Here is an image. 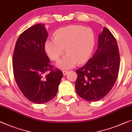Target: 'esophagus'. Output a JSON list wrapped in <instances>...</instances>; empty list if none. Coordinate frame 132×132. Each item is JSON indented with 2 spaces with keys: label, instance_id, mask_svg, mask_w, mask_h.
I'll return each instance as SVG.
<instances>
[{
  "label": "esophagus",
  "instance_id": "1",
  "mask_svg": "<svg viewBox=\"0 0 132 132\" xmlns=\"http://www.w3.org/2000/svg\"><path fill=\"white\" fill-rule=\"evenodd\" d=\"M62 73L64 74V76H66L68 73L67 71H62Z\"/></svg>",
  "mask_w": 132,
  "mask_h": 132
}]
</instances>
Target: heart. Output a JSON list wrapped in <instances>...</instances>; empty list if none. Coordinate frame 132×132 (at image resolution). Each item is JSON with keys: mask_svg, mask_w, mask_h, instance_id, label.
<instances>
[{"mask_svg": "<svg viewBox=\"0 0 132 132\" xmlns=\"http://www.w3.org/2000/svg\"><path fill=\"white\" fill-rule=\"evenodd\" d=\"M95 45V36L92 29L79 25L61 28L53 34V39L46 41L45 49L49 58L56 61L64 53L67 54L56 62L61 70L82 64L90 58Z\"/></svg>", "mask_w": 132, "mask_h": 132, "instance_id": "b5f03b06", "label": "heart"}]
</instances>
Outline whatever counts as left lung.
Listing matches in <instances>:
<instances>
[{
	"mask_svg": "<svg viewBox=\"0 0 132 132\" xmlns=\"http://www.w3.org/2000/svg\"><path fill=\"white\" fill-rule=\"evenodd\" d=\"M120 54L116 38L106 27L98 37V47L85 65L76 70L78 95L89 102L101 100L110 92L117 79Z\"/></svg>",
	"mask_w": 132,
	"mask_h": 132,
	"instance_id": "left-lung-1",
	"label": "left lung"
}]
</instances>
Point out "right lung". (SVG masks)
Segmentation results:
<instances>
[{
	"label": "right lung",
	"mask_w": 132,
	"mask_h": 132,
	"mask_svg": "<svg viewBox=\"0 0 132 132\" xmlns=\"http://www.w3.org/2000/svg\"><path fill=\"white\" fill-rule=\"evenodd\" d=\"M47 36L45 25H34L20 34L13 54L17 85L26 98L38 104L49 102L56 96L63 76L61 71L49 64L45 49Z\"/></svg>",
	"instance_id": "1"
}]
</instances>
